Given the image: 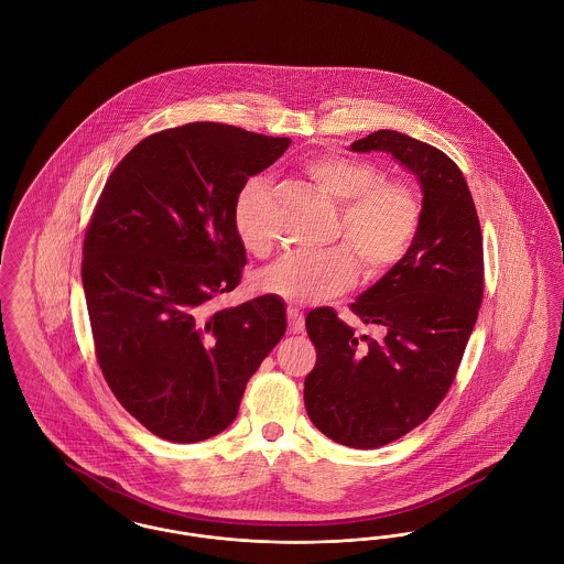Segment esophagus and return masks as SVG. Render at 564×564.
I'll list each match as a JSON object with an SVG mask.
<instances>
[{
    "label": "esophagus",
    "mask_w": 564,
    "mask_h": 564,
    "mask_svg": "<svg viewBox=\"0 0 564 564\" xmlns=\"http://www.w3.org/2000/svg\"><path fill=\"white\" fill-rule=\"evenodd\" d=\"M288 319H290V332L292 334H302L304 332V317L297 308H288Z\"/></svg>",
    "instance_id": "obj_1"
}]
</instances>
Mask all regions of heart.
Segmentation results:
<instances>
[{
    "label": "heart",
    "mask_w": 564,
    "mask_h": 564,
    "mask_svg": "<svg viewBox=\"0 0 564 564\" xmlns=\"http://www.w3.org/2000/svg\"><path fill=\"white\" fill-rule=\"evenodd\" d=\"M306 175L340 205L336 235L357 251L368 272L400 262L416 235L419 205L410 188L382 182L372 162L319 154L304 162ZM267 182L251 177L232 203V228L249 253L264 256L270 237L264 224ZM355 281V258L347 247L323 253H290L260 272L258 285L288 302H311L340 294Z\"/></svg>",
    "instance_id": "obj_1"
}]
</instances>
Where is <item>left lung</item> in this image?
Instances as JSON below:
<instances>
[{
	"instance_id": "1",
	"label": "left lung",
	"mask_w": 564,
	"mask_h": 564,
	"mask_svg": "<svg viewBox=\"0 0 564 564\" xmlns=\"http://www.w3.org/2000/svg\"><path fill=\"white\" fill-rule=\"evenodd\" d=\"M350 152L391 154L423 194L405 256L350 304L380 336H357L329 306L306 315L317 349L306 412L329 440L370 451L421 425L448 393L482 304V232L467 182L442 150L382 129Z\"/></svg>"
}]
</instances>
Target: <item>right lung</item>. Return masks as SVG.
Wrapping results in <instances>:
<instances>
[{"instance_id": "add662e5", "label": "right lung", "mask_w": 564, "mask_h": 564, "mask_svg": "<svg viewBox=\"0 0 564 564\" xmlns=\"http://www.w3.org/2000/svg\"><path fill=\"white\" fill-rule=\"evenodd\" d=\"M290 143L192 122L139 141L101 192L82 260L97 359L118 402L162 440L226 430L288 329L279 295L219 311L214 300L247 264L235 196Z\"/></svg>"}]
</instances>
